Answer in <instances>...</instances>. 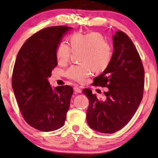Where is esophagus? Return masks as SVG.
<instances>
[{
    "label": "esophagus",
    "instance_id": "obj_1",
    "mask_svg": "<svg viewBox=\"0 0 158 158\" xmlns=\"http://www.w3.org/2000/svg\"><path fill=\"white\" fill-rule=\"evenodd\" d=\"M74 90L75 91L76 93H81V88L80 86H78V85H76V86L74 87Z\"/></svg>",
    "mask_w": 158,
    "mask_h": 158
}]
</instances>
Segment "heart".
Segmentation results:
<instances>
[{"label":"heart","instance_id":"obj_1","mask_svg":"<svg viewBox=\"0 0 158 158\" xmlns=\"http://www.w3.org/2000/svg\"><path fill=\"white\" fill-rule=\"evenodd\" d=\"M69 44L65 41L58 43L56 56L60 65L69 62L73 52H81L79 65L69 67L65 72L69 79L84 82L91 75L93 70L100 73L106 69L113 57V47L103 35L97 32L89 33H76L69 37Z\"/></svg>","mask_w":158,"mask_h":158}]
</instances>
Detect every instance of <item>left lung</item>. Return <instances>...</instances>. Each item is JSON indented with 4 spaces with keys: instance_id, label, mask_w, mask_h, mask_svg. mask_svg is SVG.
I'll list each match as a JSON object with an SVG mask.
<instances>
[{
    "instance_id": "8db88e82",
    "label": "left lung",
    "mask_w": 158,
    "mask_h": 158,
    "mask_svg": "<svg viewBox=\"0 0 158 158\" xmlns=\"http://www.w3.org/2000/svg\"><path fill=\"white\" fill-rule=\"evenodd\" d=\"M113 42L111 63L93 84L108 88L105 99L102 100L89 89L83 90L89 100L88 124L102 133H114L125 127L137 111L143 94L144 69L132 41L118 31L113 36Z\"/></svg>"
}]
</instances>
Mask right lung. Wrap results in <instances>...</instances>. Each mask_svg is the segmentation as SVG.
Instances as JSON below:
<instances>
[{
  "instance_id": "add662e5",
  "label": "right lung",
  "mask_w": 158,
  "mask_h": 158,
  "mask_svg": "<svg viewBox=\"0 0 158 158\" xmlns=\"http://www.w3.org/2000/svg\"><path fill=\"white\" fill-rule=\"evenodd\" d=\"M71 28L58 26L42 29L24 42L16 58L12 89L23 118L36 130L51 132L65 123L73 89L68 85L53 89L47 78L58 65V44Z\"/></svg>"
}]
</instances>
